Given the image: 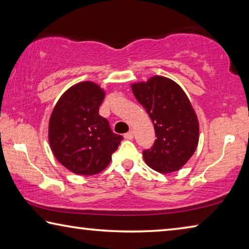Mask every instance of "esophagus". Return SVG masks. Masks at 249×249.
Masks as SVG:
<instances>
[{"instance_id": "esophagus-1", "label": "esophagus", "mask_w": 249, "mask_h": 249, "mask_svg": "<svg viewBox=\"0 0 249 249\" xmlns=\"http://www.w3.org/2000/svg\"><path fill=\"white\" fill-rule=\"evenodd\" d=\"M124 138H125V140H128V141L133 140V138H134V133H133V130H129V132L125 133V134H124Z\"/></svg>"}]
</instances>
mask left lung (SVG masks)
<instances>
[{
	"label": "left lung",
	"mask_w": 249,
	"mask_h": 249,
	"mask_svg": "<svg viewBox=\"0 0 249 249\" xmlns=\"http://www.w3.org/2000/svg\"><path fill=\"white\" fill-rule=\"evenodd\" d=\"M132 89L153 121L157 137L142 151L145 162L162 174L179 170L199 142V123L188 96L176 82L160 75L133 84Z\"/></svg>",
	"instance_id": "1"
}]
</instances>
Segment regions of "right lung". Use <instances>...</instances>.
I'll return each instance as SVG.
<instances>
[{
    "mask_svg": "<svg viewBox=\"0 0 249 249\" xmlns=\"http://www.w3.org/2000/svg\"><path fill=\"white\" fill-rule=\"evenodd\" d=\"M104 95L93 82L78 83L59 99L50 116V147L58 161L73 174H99L123 140L99 114Z\"/></svg>",
    "mask_w": 249,
    "mask_h": 249,
    "instance_id": "1",
    "label": "right lung"
}]
</instances>
